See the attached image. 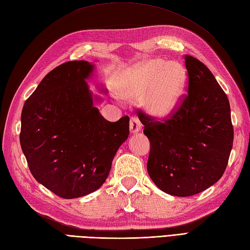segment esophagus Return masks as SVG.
<instances>
[{
	"instance_id": "obj_1",
	"label": "esophagus",
	"mask_w": 250,
	"mask_h": 250,
	"mask_svg": "<svg viewBox=\"0 0 250 250\" xmlns=\"http://www.w3.org/2000/svg\"><path fill=\"white\" fill-rule=\"evenodd\" d=\"M142 129V123L137 117H132L130 120V131L131 133H137Z\"/></svg>"
}]
</instances>
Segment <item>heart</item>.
I'll use <instances>...</instances> for the list:
<instances>
[{
	"instance_id": "b5f03b06",
	"label": "heart",
	"mask_w": 250,
	"mask_h": 250,
	"mask_svg": "<svg viewBox=\"0 0 250 250\" xmlns=\"http://www.w3.org/2000/svg\"><path fill=\"white\" fill-rule=\"evenodd\" d=\"M187 83L188 72L182 63L152 59L127 69L121 79V92L127 100L143 98L145 111L162 119L177 111Z\"/></svg>"
}]
</instances>
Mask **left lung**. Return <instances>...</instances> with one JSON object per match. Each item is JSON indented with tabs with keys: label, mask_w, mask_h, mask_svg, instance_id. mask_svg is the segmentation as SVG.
Segmentation results:
<instances>
[{
	"label": "left lung",
	"mask_w": 250,
	"mask_h": 250,
	"mask_svg": "<svg viewBox=\"0 0 250 250\" xmlns=\"http://www.w3.org/2000/svg\"><path fill=\"white\" fill-rule=\"evenodd\" d=\"M188 95L169 119L138 109L150 142L147 170L165 193L188 197L212 187L222 178L233 145V126L227 95L208 68L185 55Z\"/></svg>",
	"instance_id": "1"
}]
</instances>
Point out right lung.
Wrapping results in <instances>:
<instances>
[{
  "label": "right lung",
  "instance_id": "add662e5",
  "mask_svg": "<svg viewBox=\"0 0 250 250\" xmlns=\"http://www.w3.org/2000/svg\"><path fill=\"white\" fill-rule=\"evenodd\" d=\"M92 71L86 61L62 63L42 79L21 113L20 144L33 177L65 199L100 188L129 136L127 116L111 123L94 105L86 83Z\"/></svg>",
  "mask_w": 250,
  "mask_h": 250
}]
</instances>
